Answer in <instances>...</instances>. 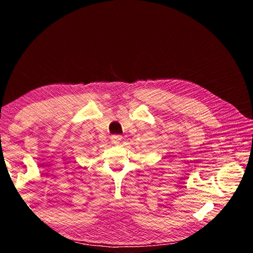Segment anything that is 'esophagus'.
Listing matches in <instances>:
<instances>
[{
  "label": "esophagus",
  "mask_w": 253,
  "mask_h": 253,
  "mask_svg": "<svg viewBox=\"0 0 253 253\" xmlns=\"http://www.w3.org/2000/svg\"><path fill=\"white\" fill-rule=\"evenodd\" d=\"M111 140L113 143H118L121 140V136L120 135H114L111 137Z\"/></svg>",
  "instance_id": "esophagus-1"
}]
</instances>
